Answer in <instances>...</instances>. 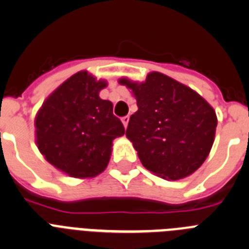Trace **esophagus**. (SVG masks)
<instances>
[{
  "instance_id": "obj_1",
  "label": "esophagus",
  "mask_w": 249,
  "mask_h": 249,
  "mask_svg": "<svg viewBox=\"0 0 249 249\" xmlns=\"http://www.w3.org/2000/svg\"><path fill=\"white\" fill-rule=\"evenodd\" d=\"M129 115H126V116H124V118H122V123H123V125H124V127L125 129H126V126H127V124H129Z\"/></svg>"
}]
</instances>
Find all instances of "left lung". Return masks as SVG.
Segmentation results:
<instances>
[{
    "label": "left lung",
    "instance_id": "left-lung-1",
    "mask_svg": "<svg viewBox=\"0 0 249 249\" xmlns=\"http://www.w3.org/2000/svg\"><path fill=\"white\" fill-rule=\"evenodd\" d=\"M119 83L138 104L125 135L145 169L171 181L194 174L213 145V108L191 88L159 71L149 73L142 83L127 78Z\"/></svg>",
    "mask_w": 249,
    "mask_h": 249
}]
</instances>
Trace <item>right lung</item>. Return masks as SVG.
Here are the masks:
<instances>
[{
	"label": "right lung",
	"mask_w": 249,
	"mask_h": 249,
	"mask_svg": "<svg viewBox=\"0 0 249 249\" xmlns=\"http://www.w3.org/2000/svg\"><path fill=\"white\" fill-rule=\"evenodd\" d=\"M105 87V80L78 71L47 98L36 115L38 150L71 178H94L104 171L113 140L125 133L113 114V103L100 99Z\"/></svg>",
	"instance_id": "right-lung-1"
}]
</instances>
